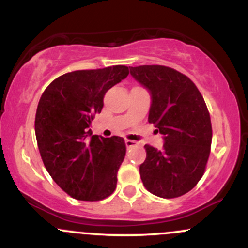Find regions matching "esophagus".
Wrapping results in <instances>:
<instances>
[{"label":"esophagus","instance_id":"esophagus-1","mask_svg":"<svg viewBox=\"0 0 248 248\" xmlns=\"http://www.w3.org/2000/svg\"><path fill=\"white\" fill-rule=\"evenodd\" d=\"M124 143H126L127 148H132V147L136 146V142L132 141V140H126V141H124Z\"/></svg>","mask_w":248,"mask_h":248}]
</instances>
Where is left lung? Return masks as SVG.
<instances>
[{
  "instance_id": "1",
  "label": "left lung",
  "mask_w": 248,
  "mask_h": 248,
  "mask_svg": "<svg viewBox=\"0 0 248 248\" xmlns=\"http://www.w3.org/2000/svg\"><path fill=\"white\" fill-rule=\"evenodd\" d=\"M149 92L148 121L164 140L163 149L146 144L140 166L143 186L153 195L175 198L189 192L203 176L212 141L211 120L196 85L178 71L161 65L129 67Z\"/></svg>"
}]
</instances>
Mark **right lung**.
<instances>
[{
    "instance_id": "1",
    "label": "right lung",
    "mask_w": 248,
    "mask_h": 248,
    "mask_svg": "<svg viewBox=\"0 0 248 248\" xmlns=\"http://www.w3.org/2000/svg\"><path fill=\"white\" fill-rule=\"evenodd\" d=\"M128 75L124 65L65 73L38 102L35 132L43 163L53 181L78 201H101L116 187L126 155L124 139L92 135L90 127L107 91Z\"/></svg>"
}]
</instances>
